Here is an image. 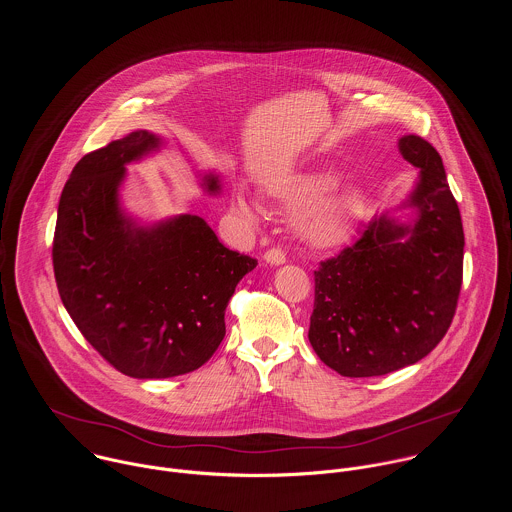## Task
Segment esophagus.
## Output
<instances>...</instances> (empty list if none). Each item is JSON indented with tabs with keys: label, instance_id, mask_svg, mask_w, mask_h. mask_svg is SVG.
<instances>
[{
	"label": "esophagus",
	"instance_id": "esophagus-1",
	"mask_svg": "<svg viewBox=\"0 0 512 512\" xmlns=\"http://www.w3.org/2000/svg\"><path fill=\"white\" fill-rule=\"evenodd\" d=\"M264 260L270 266H282V264H286V254H284L282 248H272L264 254Z\"/></svg>",
	"mask_w": 512,
	"mask_h": 512
}]
</instances>
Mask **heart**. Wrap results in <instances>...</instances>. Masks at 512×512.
<instances>
[{"instance_id":"obj_1","label":"heart","mask_w":512,"mask_h":512,"mask_svg":"<svg viewBox=\"0 0 512 512\" xmlns=\"http://www.w3.org/2000/svg\"><path fill=\"white\" fill-rule=\"evenodd\" d=\"M339 177L327 169H311L280 177L266 187V197L282 211L297 217V234L313 250H335L351 242L359 226V201L341 189ZM232 211L240 219L254 222L258 217L256 203L234 193Z\"/></svg>"}]
</instances>
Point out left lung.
<instances>
[{
  "mask_svg": "<svg viewBox=\"0 0 512 512\" xmlns=\"http://www.w3.org/2000/svg\"><path fill=\"white\" fill-rule=\"evenodd\" d=\"M418 169L400 205L315 272L309 343L343 376H382L424 359L447 333L463 278V224L436 147L398 140Z\"/></svg>",
  "mask_w": 512,
  "mask_h": 512,
  "instance_id": "1",
  "label": "left lung"
}]
</instances>
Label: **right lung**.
Returning <instances> with one entry per match:
<instances>
[{"label": "right lung", "instance_id": "add662e5", "mask_svg": "<svg viewBox=\"0 0 512 512\" xmlns=\"http://www.w3.org/2000/svg\"><path fill=\"white\" fill-rule=\"evenodd\" d=\"M163 146L161 136L134 130L84 155L63 189L53 242L74 325L110 365L144 380L205 365L224 339L236 284L256 268L197 215L142 222L126 211V165ZM201 187L220 195L219 175L203 171Z\"/></svg>", "mask_w": 512, "mask_h": 512}]
</instances>
